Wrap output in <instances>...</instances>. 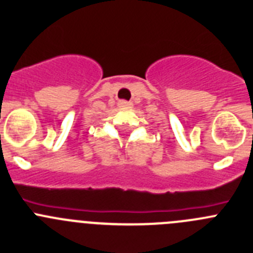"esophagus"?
<instances>
[{
    "label": "esophagus",
    "instance_id": "obj_1",
    "mask_svg": "<svg viewBox=\"0 0 253 253\" xmlns=\"http://www.w3.org/2000/svg\"><path fill=\"white\" fill-rule=\"evenodd\" d=\"M119 105H120V107H126V105H129V103L125 102V100H120Z\"/></svg>",
    "mask_w": 253,
    "mask_h": 253
}]
</instances>
